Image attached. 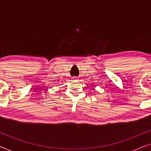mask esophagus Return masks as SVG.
<instances>
[{"mask_svg":"<svg viewBox=\"0 0 151 151\" xmlns=\"http://www.w3.org/2000/svg\"><path fill=\"white\" fill-rule=\"evenodd\" d=\"M74 80H77V78H74Z\"/></svg>","mask_w":151,"mask_h":151,"instance_id":"1","label":"esophagus"}]
</instances>
